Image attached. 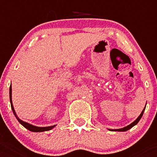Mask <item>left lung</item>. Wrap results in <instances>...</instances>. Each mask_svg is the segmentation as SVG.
I'll list each match as a JSON object with an SVG mask.
<instances>
[{"label":"left lung","mask_w":157,"mask_h":157,"mask_svg":"<svg viewBox=\"0 0 157 157\" xmlns=\"http://www.w3.org/2000/svg\"><path fill=\"white\" fill-rule=\"evenodd\" d=\"M146 104H147V103H146ZM145 108H146V106H145V107H144V109L143 110V111H142L141 114L139 115V117H138V118H137V119L135 120V121H134V122H132L131 124H129V125H127V126L124 127V128H121V129H109V130H112V131H121V132L126 131V130H129V129H131L132 127L134 126V125H135V124H138V122H139V121H140V119H141L142 117H143V115H144V110H145Z\"/></svg>","instance_id":"8db88e82"}]
</instances>
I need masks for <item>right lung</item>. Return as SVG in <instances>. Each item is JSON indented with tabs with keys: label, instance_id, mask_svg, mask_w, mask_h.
<instances>
[{
	"label": "right lung",
	"instance_id": "1",
	"mask_svg": "<svg viewBox=\"0 0 157 157\" xmlns=\"http://www.w3.org/2000/svg\"><path fill=\"white\" fill-rule=\"evenodd\" d=\"M10 104H11V108H12V111H13V115L15 116V117L17 118V120L18 121V122L20 123L23 126H24L28 130H30V131L33 132H43V131H48V130H50V129H52L55 125H52V126H47V127H38V126H35V125H33V124H29L28 122H25L20 120L18 117L17 114H16L15 111H14V108H13V103H12V87H10Z\"/></svg>",
	"mask_w": 157,
	"mask_h": 157
}]
</instances>
